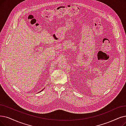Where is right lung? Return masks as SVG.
<instances>
[{"label":"right lung","instance_id":"add662e5","mask_svg":"<svg viewBox=\"0 0 126 126\" xmlns=\"http://www.w3.org/2000/svg\"><path fill=\"white\" fill-rule=\"evenodd\" d=\"M41 90V91H40V92H39V93H40V92H42V90Z\"/></svg>","mask_w":126,"mask_h":126}]
</instances>
